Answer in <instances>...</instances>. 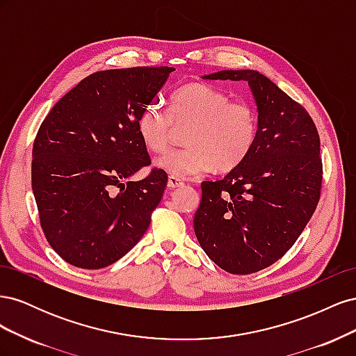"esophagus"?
I'll use <instances>...</instances> for the list:
<instances>
[{"mask_svg": "<svg viewBox=\"0 0 356 356\" xmlns=\"http://www.w3.org/2000/svg\"><path fill=\"white\" fill-rule=\"evenodd\" d=\"M181 186H184V181L179 179L178 177H174V175H169L168 178V187L172 190V188H178Z\"/></svg>", "mask_w": 356, "mask_h": 356, "instance_id": "obj_1", "label": "esophagus"}]
</instances>
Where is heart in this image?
I'll return each instance as SVG.
<instances>
[{
    "mask_svg": "<svg viewBox=\"0 0 356 356\" xmlns=\"http://www.w3.org/2000/svg\"><path fill=\"white\" fill-rule=\"evenodd\" d=\"M172 124H190L187 147L170 149L156 166L178 178L230 172L251 154L258 135V114L250 102L233 101L211 84L191 83L170 98L168 115L161 106H147L138 118V135L152 153H163L170 141Z\"/></svg>",
    "mask_w": 356,
    "mask_h": 356,
    "instance_id": "1",
    "label": "heart"
}]
</instances>
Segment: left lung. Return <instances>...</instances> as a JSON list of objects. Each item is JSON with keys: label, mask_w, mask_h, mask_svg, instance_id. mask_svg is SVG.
Listing matches in <instances>:
<instances>
[{"label": "left lung", "mask_w": 356, "mask_h": 356, "mask_svg": "<svg viewBox=\"0 0 356 356\" xmlns=\"http://www.w3.org/2000/svg\"><path fill=\"white\" fill-rule=\"evenodd\" d=\"M203 79L248 81L258 106V135L241 166L202 182L195 233L225 272L255 273L286 254L318 207L319 134L303 105L260 72L227 70Z\"/></svg>", "instance_id": "left-lung-1"}]
</instances>
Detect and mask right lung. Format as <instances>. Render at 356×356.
I'll list each match as a JSON object with an SVG mask.
<instances>
[{"label":"right lung","instance_id":"1","mask_svg":"<svg viewBox=\"0 0 356 356\" xmlns=\"http://www.w3.org/2000/svg\"><path fill=\"white\" fill-rule=\"evenodd\" d=\"M174 71L134 67L90 74L53 105L32 147L40 225L67 263L102 268L141 241L168 184L152 165L138 118Z\"/></svg>","mask_w":356,"mask_h":356}]
</instances>
